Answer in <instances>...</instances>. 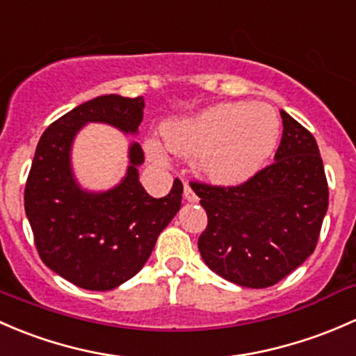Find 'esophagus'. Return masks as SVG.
<instances>
[{
  "instance_id": "obj_1",
  "label": "esophagus",
  "mask_w": 356,
  "mask_h": 356,
  "mask_svg": "<svg viewBox=\"0 0 356 356\" xmlns=\"http://www.w3.org/2000/svg\"><path fill=\"white\" fill-rule=\"evenodd\" d=\"M183 197H185V199L188 200V202H197V200H199V197H197L195 193H193L192 186H190L186 181H185V185H183Z\"/></svg>"
}]
</instances>
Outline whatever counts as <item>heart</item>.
<instances>
[{
	"mask_svg": "<svg viewBox=\"0 0 356 356\" xmlns=\"http://www.w3.org/2000/svg\"><path fill=\"white\" fill-rule=\"evenodd\" d=\"M280 118L267 104L225 102L193 120L166 128V144L181 156H199L200 168L216 181L238 183L250 178L276 147ZM152 159L164 161L156 142Z\"/></svg>",
	"mask_w": 356,
	"mask_h": 356,
	"instance_id": "1",
	"label": "heart"
}]
</instances>
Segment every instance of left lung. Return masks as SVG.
<instances>
[{
    "label": "left lung",
    "instance_id": "left-lung-1",
    "mask_svg": "<svg viewBox=\"0 0 356 356\" xmlns=\"http://www.w3.org/2000/svg\"><path fill=\"white\" fill-rule=\"evenodd\" d=\"M274 163L238 186L192 181L207 212L199 250L211 270L238 286L267 288L312 255L329 188L314 135L286 111Z\"/></svg>",
    "mask_w": 356,
    "mask_h": 356
}]
</instances>
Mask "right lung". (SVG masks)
<instances>
[{
  "mask_svg": "<svg viewBox=\"0 0 356 356\" xmlns=\"http://www.w3.org/2000/svg\"><path fill=\"white\" fill-rule=\"evenodd\" d=\"M144 97L99 96L76 106L44 131L25 185V214L42 262L75 286L115 289L134 277L151 257L159 233L181 207L177 178L166 197L154 199L138 181L144 151L128 149L127 175L106 192H89L72 171V144L87 123H108L137 134Z\"/></svg>",
  "mask_w": 356,
  "mask_h": 356,
  "instance_id": "right-lung-1",
  "label": "right lung"
}]
</instances>
